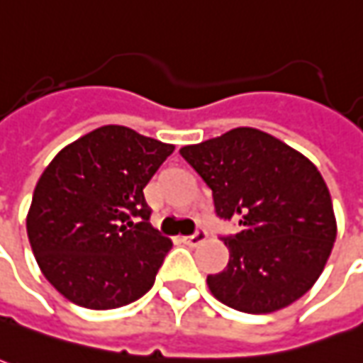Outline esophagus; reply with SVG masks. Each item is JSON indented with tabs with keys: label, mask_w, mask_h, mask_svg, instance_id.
<instances>
[{
	"label": "esophagus",
	"mask_w": 363,
	"mask_h": 363,
	"mask_svg": "<svg viewBox=\"0 0 363 363\" xmlns=\"http://www.w3.org/2000/svg\"><path fill=\"white\" fill-rule=\"evenodd\" d=\"M206 240V233L204 230H199V233L191 234V236H184L182 238V242L186 244V246H199V244H202Z\"/></svg>",
	"instance_id": "obj_1"
}]
</instances>
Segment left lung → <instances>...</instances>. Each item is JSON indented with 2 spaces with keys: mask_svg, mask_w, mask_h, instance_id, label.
<instances>
[{
  "mask_svg": "<svg viewBox=\"0 0 363 363\" xmlns=\"http://www.w3.org/2000/svg\"><path fill=\"white\" fill-rule=\"evenodd\" d=\"M213 191L220 218H238L224 238L228 264L206 278L216 300L246 314H270L304 296L322 274L337 224L316 164L252 127L182 147Z\"/></svg>",
  "mask_w": 363,
  "mask_h": 363,
  "instance_id": "1",
  "label": "left lung"
}]
</instances>
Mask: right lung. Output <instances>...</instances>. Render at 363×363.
Masks as SVG:
<instances>
[{
	"label": "right lung",
	"instance_id": "1",
	"mask_svg": "<svg viewBox=\"0 0 363 363\" xmlns=\"http://www.w3.org/2000/svg\"><path fill=\"white\" fill-rule=\"evenodd\" d=\"M174 145L105 125L55 155L37 181L27 238L49 284L89 310L147 294L172 242L149 223L143 189Z\"/></svg>",
	"mask_w": 363,
	"mask_h": 363
}]
</instances>
